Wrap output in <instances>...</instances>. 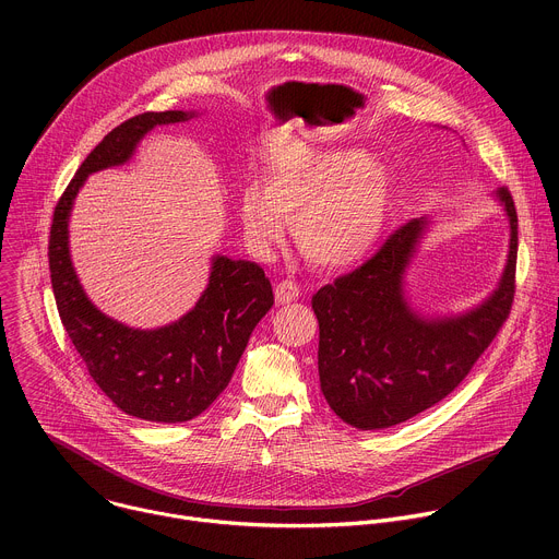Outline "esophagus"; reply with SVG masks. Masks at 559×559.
I'll return each mask as SVG.
<instances>
[{
  "label": "esophagus",
  "mask_w": 559,
  "mask_h": 559,
  "mask_svg": "<svg viewBox=\"0 0 559 559\" xmlns=\"http://www.w3.org/2000/svg\"><path fill=\"white\" fill-rule=\"evenodd\" d=\"M300 296V289L294 281H281L274 285V298L278 305H287Z\"/></svg>",
  "instance_id": "obj_1"
}]
</instances>
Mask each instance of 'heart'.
<instances>
[{
  "mask_svg": "<svg viewBox=\"0 0 559 559\" xmlns=\"http://www.w3.org/2000/svg\"><path fill=\"white\" fill-rule=\"evenodd\" d=\"M395 179L380 162L354 147H302L265 170V183L238 194L246 241L267 254L294 224L302 257L325 270L362 261L386 225Z\"/></svg>",
  "mask_w": 559,
  "mask_h": 559,
  "instance_id": "heart-1",
  "label": "heart"
}]
</instances>
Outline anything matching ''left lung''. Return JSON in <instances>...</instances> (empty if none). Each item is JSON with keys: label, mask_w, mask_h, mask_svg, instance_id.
I'll use <instances>...</instances> for the list:
<instances>
[{"label": "left lung", "mask_w": 559, "mask_h": 559, "mask_svg": "<svg viewBox=\"0 0 559 559\" xmlns=\"http://www.w3.org/2000/svg\"><path fill=\"white\" fill-rule=\"evenodd\" d=\"M496 201L509 218V257L498 287L480 305L427 316L405 294L407 270L429 221L397 227L358 270L318 289V376L325 401L347 425L371 431L401 425L440 403L485 354L515 294L518 212L507 188Z\"/></svg>", "instance_id": "8db88e82"}]
</instances>
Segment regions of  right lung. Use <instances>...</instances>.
I'll list each match as a JSON object with an SVG mask.
<instances>
[{"label": "right lung", "instance_id": "1", "mask_svg": "<svg viewBox=\"0 0 559 559\" xmlns=\"http://www.w3.org/2000/svg\"><path fill=\"white\" fill-rule=\"evenodd\" d=\"M194 115L143 112L108 132L68 183L50 225V283L74 349L123 414L150 423H186L216 401L250 334L274 305L270 278L252 261L214 257L207 287L186 316L166 328L134 330L99 311L86 296L70 261L68 218L88 175L123 166L152 128Z\"/></svg>", "mask_w": 559, "mask_h": 559}]
</instances>
